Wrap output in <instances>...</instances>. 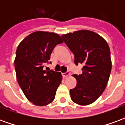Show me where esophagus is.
I'll return each instance as SVG.
<instances>
[{"mask_svg":"<svg viewBox=\"0 0 125 125\" xmlns=\"http://www.w3.org/2000/svg\"><path fill=\"white\" fill-rule=\"evenodd\" d=\"M62 76L64 78H68V76H70V72H65V73H63Z\"/></svg>","mask_w":125,"mask_h":125,"instance_id":"esophagus-1","label":"esophagus"}]
</instances>
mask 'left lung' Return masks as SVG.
<instances>
[{"label": "left lung", "instance_id": "left-lung-1", "mask_svg": "<svg viewBox=\"0 0 125 125\" xmlns=\"http://www.w3.org/2000/svg\"><path fill=\"white\" fill-rule=\"evenodd\" d=\"M74 55V63L82 64V73L73 74L76 87L70 90L72 100L82 106L96 101L104 91L109 80L112 62L107 42L95 32L80 30L62 35Z\"/></svg>", "mask_w": 125, "mask_h": 125}]
</instances>
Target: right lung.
I'll return each instance as SVG.
<instances>
[{
  "label": "right lung",
  "mask_w": 125,
  "mask_h": 125,
  "mask_svg": "<svg viewBox=\"0 0 125 125\" xmlns=\"http://www.w3.org/2000/svg\"><path fill=\"white\" fill-rule=\"evenodd\" d=\"M58 34L35 31L18 45L15 68L18 83L27 98L36 106H46L53 101L62 83L61 72L44 70L53 49L63 43Z\"/></svg>",
  "instance_id": "add662e5"
}]
</instances>
